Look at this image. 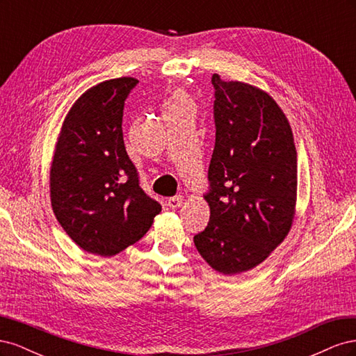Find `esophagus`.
I'll return each instance as SVG.
<instances>
[{"instance_id":"esophagus-1","label":"esophagus","mask_w":356,"mask_h":356,"mask_svg":"<svg viewBox=\"0 0 356 356\" xmlns=\"http://www.w3.org/2000/svg\"><path fill=\"white\" fill-rule=\"evenodd\" d=\"M182 202H184V199H182V196H174V197H169L168 199V207L172 208V209H177L179 208Z\"/></svg>"}]
</instances>
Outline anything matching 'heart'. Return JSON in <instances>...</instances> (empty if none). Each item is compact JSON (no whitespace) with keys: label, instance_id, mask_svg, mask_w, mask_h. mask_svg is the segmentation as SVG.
Here are the masks:
<instances>
[{"label":"heart","instance_id":"b5f03b06","mask_svg":"<svg viewBox=\"0 0 356 356\" xmlns=\"http://www.w3.org/2000/svg\"><path fill=\"white\" fill-rule=\"evenodd\" d=\"M184 104H188V101L184 98V96H182V95H175L174 98L170 99L168 106H170V105H184Z\"/></svg>","mask_w":356,"mask_h":356}]
</instances>
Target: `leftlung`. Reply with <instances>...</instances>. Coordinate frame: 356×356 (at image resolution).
<instances>
[{
    "instance_id": "1",
    "label": "left lung",
    "mask_w": 356,
    "mask_h": 356,
    "mask_svg": "<svg viewBox=\"0 0 356 356\" xmlns=\"http://www.w3.org/2000/svg\"><path fill=\"white\" fill-rule=\"evenodd\" d=\"M215 147L208 170L211 209L195 236L199 254L222 275L248 272L293 225L297 152L288 118L270 95L212 75Z\"/></svg>"
}]
</instances>
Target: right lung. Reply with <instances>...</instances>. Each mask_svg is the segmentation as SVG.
Wrapping results in <instances>:
<instances>
[{
  "mask_svg": "<svg viewBox=\"0 0 356 356\" xmlns=\"http://www.w3.org/2000/svg\"><path fill=\"white\" fill-rule=\"evenodd\" d=\"M136 79L86 90L63 120L50 166V200L81 250L111 257L152 227L160 203L147 196L123 141V108Z\"/></svg>",
  "mask_w": 356,
  "mask_h": 356,
  "instance_id": "right-lung-1",
  "label": "right lung"
}]
</instances>
